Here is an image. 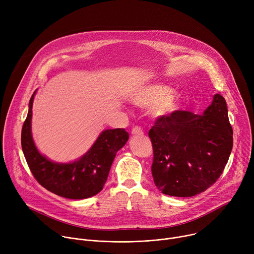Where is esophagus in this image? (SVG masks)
Listing matches in <instances>:
<instances>
[{"mask_svg":"<svg viewBox=\"0 0 254 254\" xmlns=\"http://www.w3.org/2000/svg\"><path fill=\"white\" fill-rule=\"evenodd\" d=\"M131 133L132 134H138V135H140V134H142V129H141V127H133L132 128H131Z\"/></svg>","mask_w":254,"mask_h":254,"instance_id":"obj_1","label":"esophagus"}]
</instances>
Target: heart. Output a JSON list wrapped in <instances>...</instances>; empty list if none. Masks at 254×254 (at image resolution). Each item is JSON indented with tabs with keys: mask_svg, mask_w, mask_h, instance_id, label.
Masks as SVG:
<instances>
[{
	"mask_svg": "<svg viewBox=\"0 0 254 254\" xmlns=\"http://www.w3.org/2000/svg\"><path fill=\"white\" fill-rule=\"evenodd\" d=\"M172 89L165 85H149L139 88L131 95V102L137 106H153V111L159 116H164L176 111L178 100L170 95Z\"/></svg>",
	"mask_w": 254,
	"mask_h": 254,
	"instance_id": "b5f03b06",
	"label": "heart"
}]
</instances>
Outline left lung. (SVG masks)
<instances>
[{"label":"left lung","mask_w":254,"mask_h":254,"mask_svg":"<svg viewBox=\"0 0 254 254\" xmlns=\"http://www.w3.org/2000/svg\"><path fill=\"white\" fill-rule=\"evenodd\" d=\"M149 136L158 190L175 197L200 194L223 173L233 147L226 101L215 94L202 115L176 111L159 117Z\"/></svg>","instance_id":"left-lung-1"}]
</instances>
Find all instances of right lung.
Wrapping results in <instances>:
<instances>
[{
    "label": "right lung",
    "instance_id": "1",
    "mask_svg": "<svg viewBox=\"0 0 254 254\" xmlns=\"http://www.w3.org/2000/svg\"><path fill=\"white\" fill-rule=\"evenodd\" d=\"M35 93L36 91L31 96L21 133L22 150L33 176L42 187L64 198L79 200L96 195L102 190L116 155L127 141L128 133L125 128L105 129L89 151L77 161L54 163L39 153L32 137L31 120Z\"/></svg>",
    "mask_w": 254,
    "mask_h": 254
}]
</instances>
